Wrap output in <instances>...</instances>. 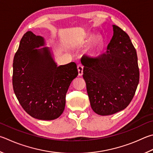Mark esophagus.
<instances>
[{
  "mask_svg": "<svg viewBox=\"0 0 153 153\" xmlns=\"http://www.w3.org/2000/svg\"><path fill=\"white\" fill-rule=\"evenodd\" d=\"M83 69H84V66L81 64L77 65V70H78V74L79 76H82L83 74Z\"/></svg>",
  "mask_w": 153,
  "mask_h": 153,
  "instance_id": "1",
  "label": "esophagus"
}]
</instances>
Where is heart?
<instances>
[{"instance_id":"1","label":"heart","mask_w":153,"mask_h":153,"mask_svg":"<svg viewBox=\"0 0 153 153\" xmlns=\"http://www.w3.org/2000/svg\"><path fill=\"white\" fill-rule=\"evenodd\" d=\"M101 46H102V41L100 39L96 41L94 43L93 45H91V48L90 49L91 54L96 55L100 51V50Z\"/></svg>"}]
</instances>
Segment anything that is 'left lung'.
Returning <instances> with one entry per match:
<instances>
[{
    "mask_svg": "<svg viewBox=\"0 0 153 153\" xmlns=\"http://www.w3.org/2000/svg\"><path fill=\"white\" fill-rule=\"evenodd\" d=\"M112 27L113 36L105 53L81 58L91 107L101 116L112 115L126 108L139 82L137 51L124 30L115 25Z\"/></svg>",
    "mask_w": 153,
    "mask_h": 153,
    "instance_id": "1",
    "label": "left lung"
}]
</instances>
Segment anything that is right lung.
Listing matches in <instances>:
<instances>
[{
    "instance_id": "obj_1",
    "label": "right lung",
    "mask_w": 153,
    "mask_h": 153,
    "mask_svg": "<svg viewBox=\"0 0 153 153\" xmlns=\"http://www.w3.org/2000/svg\"><path fill=\"white\" fill-rule=\"evenodd\" d=\"M45 46L41 36L31 31L23 35L14 57L13 85L27 114L39 120H52L64 110L66 93L78 71L75 62L57 66L52 49Z\"/></svg>"
}]
</instances>
